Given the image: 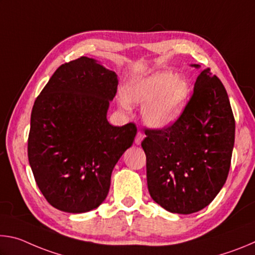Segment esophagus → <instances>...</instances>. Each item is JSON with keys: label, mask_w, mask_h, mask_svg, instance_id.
Here are the masks:
<instances>
[{"label": "esophagus", "mask_w": 255, "mask_h": 255, "mask_svg": "<svg viewBox=\"0 0 255 255\" xmlns=\"http://www.w3.org/2000/svg\"><path fill=\"white\" fill-rule=\"evenodd\" d=\"M144 138H145L144 133L140 132V131H138L137 135H136V138H135V144L136 145H140V143H141V141H143Z\"/></svg>", "instance_id": "obj_1"}]
</instances>
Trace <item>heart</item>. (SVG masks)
Segmentation results:
<instances>
[{
	"label": "heart",
	"instance_id": "obj_1",
	"mask_svg": "<svg viewBox=\"0 0 255 255\" xmlns=\"http://www.w3.org/2000/svg\"><path fill=\"white\" fill-rule=\"evenodd\" d=\"M119 107L128 111L130 105L141 107V119L148 127H169L182 114L187 106L190 90L182 77L170 72H158L145 79L129 81L124 86Z\"/></svg>",
	"mask_w": 255,
	"mask_h": 255
}]
</instances>
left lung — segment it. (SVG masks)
<instances>
[{"mask_svg": "<svg viewBox=\"0 0 255 255\" xmlns=\"http://www.w3.org/2000/svg\"><path fill=\"white\" fill-rule=\"evenodd\" d=\"M145 135L141 147L152 199L173 214L208 206L226 182L235 139L234 116L221 80L209 68L202 71L179 119L167 128L146 129Z\"/></svg>", "mask_w": 255, "mask_h": 255, "instance_id": "obj_1", "label": "left lung"}]
</instances>
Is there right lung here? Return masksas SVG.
I'll use <instances>...</instances> for the list:
<instances>
[{
    "instance_id": "obj_1",
    "label": "right lung",
    "mask_w": 255,
    "mask_h": 255,
    "mask_svg": "<svg viewBox=\"0 0 255 255\" xmlns=\"http://www.w3.org/2000/svg\"><path fill=\"white\" fill-rule=\"evenodd\" d=\"M117 86L114 71L83 56L59 66L34 101L28 158L38 188L56 209L86 213L108 196L112 170L137 132L132 123L108 122Z\"/></svg>"
}]
</instances>
